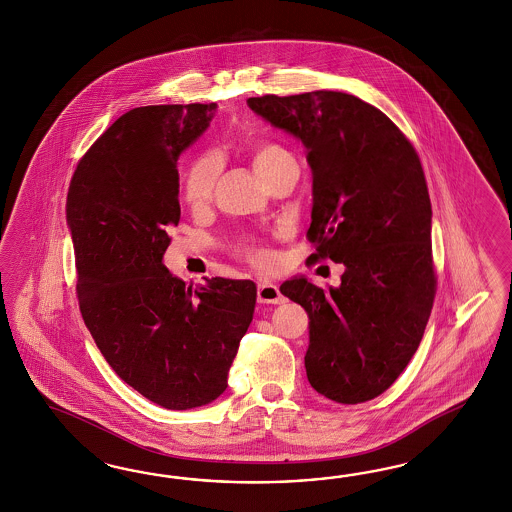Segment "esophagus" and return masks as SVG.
Masks as SVG:
<instances>
[{"instance_id": "esophagus-1", "label": "esophagus", "mask_w": 512, "mask_h": 512, "mask_svg": "<svg viewBox=\"0 0 512 512\" xmlns=\"http://www.w3.org/2000/svg\"><path fill=\"white\" fill-rule=\"evenodd\" d=\"M257 300L261 304H279V302H283V295L279 293L276 283L261 281L257 287Z\"/></svg>"}]
</instances>
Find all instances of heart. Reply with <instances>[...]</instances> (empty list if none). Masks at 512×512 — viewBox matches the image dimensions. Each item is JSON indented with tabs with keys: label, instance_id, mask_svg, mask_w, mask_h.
<instances>
[{
	"label": "heart",
	"instance_id": "1",
	"mask_svg": "<svg viewBox=\"0 0 512 512\" xmlns=\"http://www.w3.org/2000/svg\"><path fill=\"white\" fill-rule=\"evenodd\" d=\"M287 161H293V155L289 154L279 144H259L253 150V155H251L253 169L259 174L261 180H264L266 176H270L272 172L278 171L279 167L285 165ZM216 180V159L208 157V155L199 157L197 161H193V165L187 169L186 176H184V182H182L184 201L193 210H201L204 206H208L210 201H212V197H214ZM244 253L255 264L272 263V253L268 249L246 246Z\"/></svg>",
	"mask_w": 512,
	"mask_h": 512
}]
</instances>
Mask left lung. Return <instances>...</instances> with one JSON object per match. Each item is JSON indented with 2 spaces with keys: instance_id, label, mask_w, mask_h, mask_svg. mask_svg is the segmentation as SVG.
<instances>
[{
  "instance_id": "left-lung-1",
  "label": "left lung",
  "mask_w": 512,
  "mask_h": 512,
  "mask_svg": "<svg viewBox=\"0 0 512 512\" xmlns=\"http://www.w3.org/2000/svg\"><path fill=\"white\" fill-rule=\"evenodd\" d=\"M248 107L308 150L310 259L345 266L328 291L304 276L279 287L310 317L308 381L332 402L373 400L419 349L434 306L432 204L419 155L381 110L349 93L263 95Z\"/></svg>"
}]
</instances>
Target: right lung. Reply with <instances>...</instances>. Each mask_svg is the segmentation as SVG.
Listing matches in <instances>:
<instances>
[{"label":"right lung","instance_id":"obj_1","mask_svg":"<svg viewBox=\"0 0 512 512\" xmlns=\"http://www.w3.org/2000/svg\"><path fill=\"white\" fill-rule=\"evenodd\" d=\"M216 103L129 110L80 159L67 195L82 319L116 375L165 409L214 402L253 319L249 279L174 278L163 264L180 221L178 157Z\"/></svg>","mask_w":512,"mask_h":512}]
</instances>
